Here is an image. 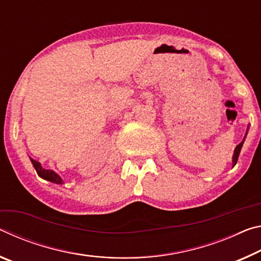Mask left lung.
I'll use <instances>...</instances> for the list:
<instances>
[{
    "instance_id": "left-lung-1",
    "label": "left lung",
    "mask_w": 261,
    "mask_h": 261,
    "mask_svg": "<svg viewBox=\"0 0 261 261\" xmlns=\"http://www.w3.org/2000/svg\"><path fill=\"white\" fill-rule=\"evenodd\" d=\"M245 136H246V134H245ZM244 140H245V138H244ZM244 140H243L242 142L239 143L238 146L236 147V149H234V153H233V157H232V164H233V165H236V163H237L239 152H241V149H242V147H243V143H244Z\"/></svg>"
}]
</instances>
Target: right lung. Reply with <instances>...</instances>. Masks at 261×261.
<instances>
[{
  "label": "right lung",
  "instance_id": "add662e5",
  "mask_svg": "<svg viewBox=\"0 0 261 261\" xmlns=\"http://www.w3.org/2000/svg\"><path fill=\"white\" fill-rule=\"evenodd\" d=\"M31 162H32V164L34 166V169H36V171H37V173L39 174L41 178H44V179H46V180H49V181L55 182V184H62L63 182V180L61 178H60L59 174L55 173L54 171L44 169L38 161H34V160L31 159Z\"/></svg>",
  "mask_w": 261,
  "mask_h": 261
}]
</instances>
